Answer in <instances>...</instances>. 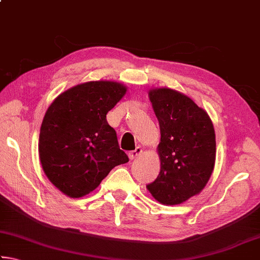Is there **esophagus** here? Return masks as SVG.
<instances>
[{"instance_id": "obj_1", "label": "esophagus", "mask_w": 260, "mask_h": 260, "mask_svg": "<svg viewBox=\"0 0 260 260\" xmlns=\"http://www.w3.org/2000/svg\"><path fill=\"white\" fill-rule=\"evenodd\" d=\"M141 153H142V148L141 147H138L135 149V150H132L128 152V156L131 159H135V158H138Z\"/></svg>"}]
</instances>
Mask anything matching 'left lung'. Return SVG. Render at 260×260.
<instances>
[{"label": "left lung", "instance_id": "8db88e82", "mask_svg": "<svg viewBox=\"0 0 260 260\" xmlns=\"http://www.w3.org/2000/svg\"><path fill=\"white\" fill-rule=\"evenodd\" d=\"M148 95L160 128L157 147L160 172L147 189L161 204H181L199 195L213 172L212 120L204 109L178 90L152 88Z\"/></svg>", "mask_w": 260, "mask_h": 260}]
</instances>
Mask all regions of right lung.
I'll list each match as a JSON object with an SVG mask.
<instances>
[{"instance_id":"1","label":"right lung","mask_w":260,"mask_h":260,"mask_svg":"<svg viewBox=\"0 0 260 260\" xmlns=\"http://www.w3.org/2000/svg\"><path fill=\"white\" fill-rule=\"evenodd\" d=\"M126 91L116 81H88L63 91L48 108L39 156L47 178L67 196L87 195L113 167L128 161L107 121V113Z\"/></svg>"}]
</instances>
